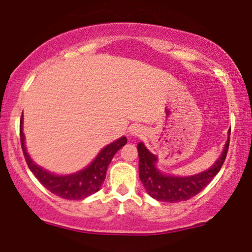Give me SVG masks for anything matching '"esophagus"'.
Instances as JSON below:
<instances>
[{
	"label": "esophagus",
	"mask_w": 252,
	"mask_h": 252,
	"mask_svg": "<svg viewBox=\"0 0 252 252\" xmlns=\"http://www.w3.org/2000/svg\"><path fill=\"white\" fill-rule=\"evenodd\" d=\"M129 132H131V134L134 135V137H141V135H143V133H144V129H143V127L134 125V126L131 127Z\"/></svg>",
	"instance_id": "obj_1"
}]
</instances>
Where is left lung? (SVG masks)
Returning <instances> with one entry per match:
<instances>
[{
	"label": "left lung",
	"mask_w": 252,
	"mask_h": 252,
	"mask_svg": "<svg viewBox=\"0 0 252 252\" xmlns=\"http://www.w3.org/2000/svg\"><path fill=\"white\" fill-rule=\"evenodd\" d=\"M229 144L230 131L223 153L220 155V159L215 162L214 166H211L208 171L194 174V176L174 177L165 176L159 172L158 168L156 167L157 157L152 155L143 143H139L137 146L139 155V177L145 190L151 197L160 202L177 203L190 199L199 193L205 186H208L216 174L220 172L226 158Z\"/></svg>",
	"instance_id": "8db88e82"
}]
</instances>
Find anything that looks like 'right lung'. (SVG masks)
<instances>
[{"label": "right lung", "instance_id": "obj_1", "mask_svg": "<svg viewBox=\"0 0 252 252\" xmlns=\"http://www.w3.org/2000/svg\"><path fill=\"white\" fill-rule=\"evenodd\" d=\"M20 138L27 165H28L29 170L38 179V182L52 193L63 198V199L70 200L84 199V198L91 196V194L100 190V188L103 184V180L106 178V171H107L112 158L127 143L126 137L118 139L117 141H113L112 144L103 147L96 158L85 170L73 174H68V176H56V174L50 173L48 171L43 170L42 167L37 166L27 153L25 135H23L22 131V118L20 120Z\"/></svg>", "mask_w": 252, "mask_h": 252}]
</instances>
